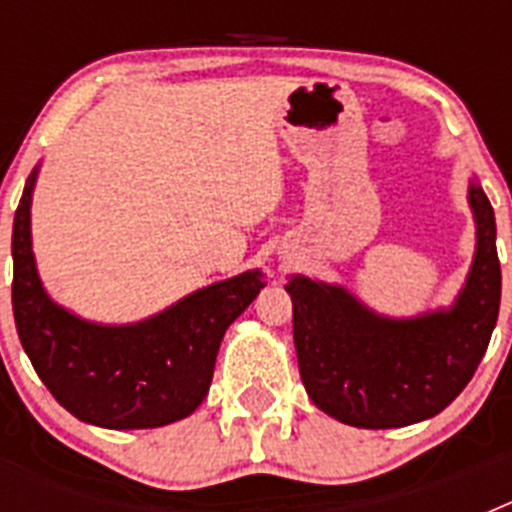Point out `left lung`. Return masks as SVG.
I'll list each match as a JSON object with an SVG mask.
<instances>
[{"label":"left lung","mask_w":512,"mask_h":512,"mask_svg":"<svg viewBox=\"0 0 512 512\" xmlns=\"http://www.w3.org/2000/svg\"><path fill=\"white\" fill-rule=\"evenodd\" d=\"M477 253L451 310L390 320L346 289L289 279L300 377L310 400L356 428H402L433 418L459 397L490 346L500 312L495 212L479 184L469 187Z\"/></svg>","instance_id":"1"}]
</instances>
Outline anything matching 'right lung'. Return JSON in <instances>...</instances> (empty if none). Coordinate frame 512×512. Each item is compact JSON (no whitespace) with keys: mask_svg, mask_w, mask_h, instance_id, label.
<instances>
[{"mask_svg":"<svg viewBox=\"0 0 512 512\" xmlns=\"http://www.w3.org/2000/svg\"><path fill=\"white\" fill-rule=\"evenodd\" d=\"M30 174L12 228V312L35 372L63 408L112 431L158 428L187 418L210 390L225 330L261 289L246 271L197 289L161 315L135 325H94L51 302L30 243Z\"/></svg>","mask_w":512,"mask_h":512,"instance_id":"right-lung-1","label":"right lung"}]
</instances>
